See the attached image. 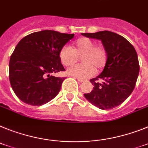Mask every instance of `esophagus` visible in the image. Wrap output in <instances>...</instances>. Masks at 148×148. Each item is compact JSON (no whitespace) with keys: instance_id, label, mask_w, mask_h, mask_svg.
<instances>
[{"instance_id":"esophagus-1","label":"esophagus","mask_w":148,"mask_h":148,"mask_svg":"<svg viewBox=\"0 0 148 148\" xmlns=\"http://www.w3.org/2000/svg\"><path fill=\"white\" fill-rule=\"evenodd\" d=\"M77 81L79 82V83H83V82H84V79H81V78L77 77Z\"/></svg>"}]
</instances>
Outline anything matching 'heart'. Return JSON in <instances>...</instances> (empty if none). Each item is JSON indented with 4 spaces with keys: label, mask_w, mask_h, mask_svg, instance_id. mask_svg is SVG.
<instances>
[{
    "label": "heart",
    "mask_w": 148,
    "mask_h": 148,
    "mask_svg": "<svg viewBox=\"0 0 148 148\" xmlns=\"http://www.w3.org/2000/svg\"><path fill=\"white\" fill-rule=\"evenodd\" d=\"M82 65H76L67 70L69 75L81 79L93 76L97 71L104 68L107 62L106 50L102 45H96L91 38L82 37L73 43L71 47L64 46L59 53V58L64 66H71L81 57Z\"/></svg>",
    "instance_id": "1"
}]
</instances>
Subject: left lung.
<instances>
[{"mask_svg": "<svg viewBox=\"0 0 148 148\" xmlns=\"http://www.w3.org/2000/svg\"><path fill=\"white\" fill-rule=\"evenodd\" d=\"M81 34L101 40L108 55L101 74L90 79L93 90L84 94L85 97L101 110L119 106L133 92L139 73L138 56L134 47L124 37L111 31ZM99 79L104 82L99 83Z\"/></svg>", "mask_w": 148, "mask_h": 148, "instance_id": "left-lung-1", "label": "left lung"}]
</instances>
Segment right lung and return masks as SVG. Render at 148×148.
I'll return each mask as SVG.
<instances>
[{
    "label": "right lung",
    "instance_id": "add662e5",
    "mask_svg": "<svg viewBox=\"0 0 148 148\" xmlns=\"http://www.w3.org/2000/svg\"><path fill=\"white\" fill-rule=\"evenodd\" d=\"M74 36L47 29L29 34L18 43L10 56L9 77L21 101L42 106L58 95L65 78L52 74L65 71L59 53Z\"/></svg>",
    "mask_w": 148,
    "mask_h": 148
}]
</instances>
